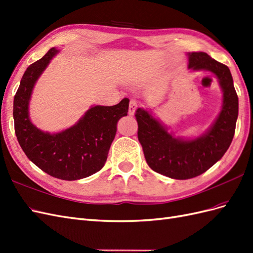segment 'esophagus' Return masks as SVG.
<instances>
[{
  "instance_id": "1",
  "label": "esophagus",
  "mask_w": 253,
  "mask_h": 253,
  "mask_svg": "<svg viewBox=\"0 0 253 253\" xmlns=\"http://www.w3.org/2000/svg\"><path fill=\"white\" fill-rule=\"evenodd\" d=\"M137 109V103L135 100H131L129 101V104H128V114L129 115H134L135 111Z\"/></svg>"
}]
</instances>
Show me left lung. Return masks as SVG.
I'll list each match as a JSON object with an SVG mask.
<instances>
[{
	"instance_id": "8db88e82",
	"label": "left lung",
	"mask_w": 253,
	"mask_h": 253,
	"mask_svg": "<svg viewBox=\"0 0 253 253\" xmlns=\"http://www.w3.org/2000/svg\"><path fill=\"white\" fill-rule=\"evenodd\" d=\"M188 67L193 71H210L223 89L221 111L208 132L191 140L175 138L148 111L137 109L135 113L137 135L149 167L174 179L196 177L217 163L230 147L239 115V98L228 66L206 52H191Z\"/></svg>"
}]
</instances>
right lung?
I'll list each match as a JSON object with an SVG mask.
<instances>
[{
  "instance_id": "right-lung-1",
  "label": "right lung",
  "mask_w": 253,
  "mask_h": 253,
  "mask_svg": "<svg viewBox=\"0 0 253 253\" xmlns=\"http://www.w3.org/2000/svg\"><path fill=\"white\" fill-rule=\"evenodd\" d=\"M58 50L30 64L21 79L13 99L14 132L29 160L48 175L63 180H77L100 171L117 131L118 120L126 116L127 98L113 106L90 108L75 126L49 134L29 119L28 104L35 83Z\"/></svg>"
}]
</instances>
